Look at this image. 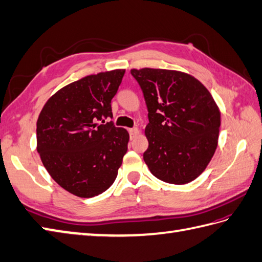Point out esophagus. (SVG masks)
Returning a JSON list of instances; mask_svg holds the SVG:
<instances>
[{
  "label": "esophagus",
  "instance_id": "obj_1",
  "mask_svg": "<svg viewBox=\"0 0 262 262\" xmlns=\"http://www.w3.org/2000/svg\"><path fill=\"white\" fill-rule=\"evenodd\" d=\"M139 133V129L138 127H132V129H129V135H130V138H135L137 135Z\"/></svg>",
  "mask_w": 262,
  "mask_h": 262
}]
</instances>
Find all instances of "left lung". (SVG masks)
Returning a JSON list of instances; mask_svg holds the SVG:
<instances>
[{
	"label": "left lung",
	"mask_w": 262,
	"mask_h": 262,
	"mask_svg": "<svg viewBox=\"0 0 262 262\" xmlns=\"http://www.w3.org/2000/svg\"><path fill=\"white\" fill-rule=\"evenodd\" d=\"M143 92L149 146L143 160L159 180L186 184L199 177L216 149L220 111L201 82L161 69L131 70Z\"/></svg>",
	"instance_id": "1"
}]
</instances>
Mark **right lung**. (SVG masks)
<instances>
[{
    "label": "right lung",
    "instance_id": "right-lung-1",
    "mask_svg": "<svg viewBox=\"0 0 262 262\" xmlns=\"http://www.w3.org/2000/svg\"><path fill=\"white\" fill-rule=\"evenodd\" d=\"M124 72L114 70L71 83L49 99L37 119V152L43 165L74 195L104 192L122 164L129 133L105 119L113 118L111 100Z\"/></svg>",
    "mask_w": 262,
    "mask_h": 262
}]
</instances>
